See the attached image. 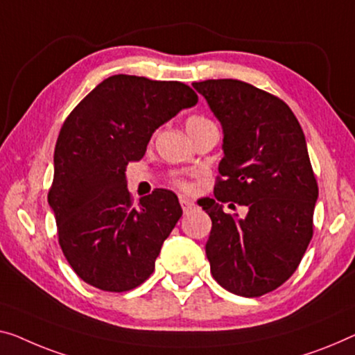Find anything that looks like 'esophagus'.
Listing matches in <instances>:
<instances>
[{
	"mask_svg": "<svg viewBox=\"0 0 355 355\" xmlns=\"http://www.w3.org/2000/svg\"><path fill=\"white\" fill-rule=\"evenodd\" d=\"M180 204H182V209H183L184 214H188V211H191V210L196 209L194 202H191V200H189V199L182 198V199H180Z\"/></svg>",
	"mask_w": 355,
	"mask_h": 355,
	"instance_id": "34e87169",
	"label": "esophagus"
}]
</instances>
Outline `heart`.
<instances>
[{"label":"heart","mask_w":355,"mask_h":355,"mask_svg":"<svg viewBox=\"0 0 355 355\" xmlns=\"http://www.w3.org/2000/svg\"><path fill=\"white\" fill-rule=\"evenodd\" d=\"M205 124H210V121L202 118V116H191V118H188V121H187V130L198 129V127H202ZM177 184H178L180 188H183V189H188L189 188L188 184L183 183V182H177Z\"/></svg>","instance_id":"obj_1"}]
</instances>
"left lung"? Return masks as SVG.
I'll list each match as a JSON object with an SVG mask.
<instances>
[{"mask_svg": "<svg viewBox=\"0 0 355 355\" xmlns=\"http://www.w3.org/2000/svg\"><path fill=\"white\" fill-rule=\"evenodd\" d=\"M193 87L223 129V159L215 198L234 200L244 219L204 198L211 220L205 255L228 292L261 296L296 271L313 237L319 188L303 129L287 103L237 79H207Z\"/></svg>", "mask_w": 355, "mask_h": 355, "instance_id": "1", "label": "left lung"}]
</instances>
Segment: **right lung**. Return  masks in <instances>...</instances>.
I'll return each instance as SVG.
<instances>
[{"mask_svg":"<svg viewBox=\"0 0 355 355\" xmlns=\"http://www.w3.org/2000/svg\"><path fill=\"white\" fill-rule=\"evenodd\" d=\"M198 95L178 81L114 75L89 92L63 123L47 196L63 255L84 282L105 292L139 287L183 210L157 189L134 207L125 166L140 161L157 127Z\"/></svg>","mask_w":355,"mask_h":355,"instance_id":"obj_1","label":"right lung"}]
</instances>
